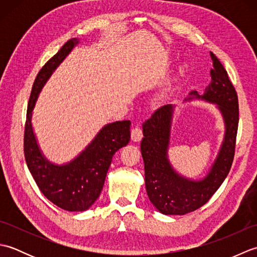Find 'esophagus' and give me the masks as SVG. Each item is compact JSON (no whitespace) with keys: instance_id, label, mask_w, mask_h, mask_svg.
<instances>
[{"instance_id":"1","label":"esophagus","mask_w":257,"mask_h":257,"mask_svg":"<svg viewBox=\"0 0 257 257\" xmlns=\"http://www.w3.org/2000/svg\"><path fill=\"white\" fill-rule=\"evenodd\" d=\"M144 135H143V129L140 127H135L132 130V140L133 141H140L143 139Z\"/></svg>"}]
</instances>
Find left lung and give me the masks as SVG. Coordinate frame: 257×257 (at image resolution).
<instances>
[{"mask_svg":"<svg viewBox=\"0 0 257 257\" xmlns=\"http://www.w3.org/2000/svg\"><path fill=\"white\" fill-rule=\"evenodd\" d=\"M213 68L211 83L203 95L190 92L192 98L215 103L225 124L224 140L209 173L201 180H191L179 174L168 159L172 122V105H165L143 123L144 138L141 155L145 162L147 194L157 210L166 215H184L204 205L227 177L235 152L238 127V100L235 88L226 70L214 54L211 53Z\"/></svg>","mask_w":257,"mask_h":257,"instance_id":"8db88e82","label":"left lung"}]
</instances>
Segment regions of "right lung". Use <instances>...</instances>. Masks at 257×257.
<instances>
[{
    "mask_svg": "<svg viewBox=\"0 0 257 257\" xmlns=\"http://www.w3.org/2000/svg\"><path fill=\"white\" fill-rule=\"evenodd\" d=\"M77 44V38L65 43L40 70L27 106L24 132L25 161L37 187L52 203L70 212L89 209L100 195L112 156L130 141L132 124L129 120L106 124L85 150L65 165L52 163L42 154L33 132V109L43 86Z\"/></svg>",
    "mask_w": 257,
    "mask_h": 257,
    "instance_id": "add662e5",
    "label": "right lung"
}]
</instances>
